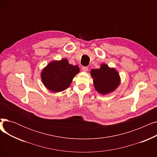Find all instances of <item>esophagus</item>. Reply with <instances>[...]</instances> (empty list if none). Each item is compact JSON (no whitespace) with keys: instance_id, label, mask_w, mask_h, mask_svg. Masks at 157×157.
<instances>
[{"instance_id":"34e87169","label":"esophagus","mask_w":157,"mask_h":157,"mask_svg":"<svg viewBox=\"0 0 157 157\" xmlns=\"http://www.w3.org/2000/svg\"><path fill=\"white\" fill-rule=\"evenodd\" d=\"M88 70V68L87 67H82V71L83 72H87Z\"/></svg>"}]
</instances>
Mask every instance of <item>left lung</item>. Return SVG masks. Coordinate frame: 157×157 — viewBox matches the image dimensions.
I'll list each match as a JSON object with an SVG mask.
<instances>
[{
    "label": "left lung",
    "mask_w": 157,
    "mask_h": 157,
    "mask_svg": "<svg viewBox=\"0 0 157 157\" xmlns=\"http://www.w3.org/2000/svg\"><path fill=\"white\" fill-rule=\"evenodd\" d=\"M90 74L95 89L102 95L112 93L120 85L121 78L117 69L109 67L105 63H102L99 69H92Z\"/></svg>",
    "instance_id": "8db88e82"
}]
</instances>
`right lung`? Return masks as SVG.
<instances>
[{
  "mask_svg": "<svg viewBox=\"0 0 157 157\" xmlns=\"http://www.w3.org/2000/svg\"><path fill=\"white\" fill-rule=\"evenodd\" d=\"M80 71L78 65L69 63L66 59L49 62L40 73L44 86L53 92H60L69 87L72 79Z\"/></svg>",
  "mask_w": 157,
  "mask_h": 157,
  "instance_id": "1",
  "label": "right lung"
}]
</instances>
